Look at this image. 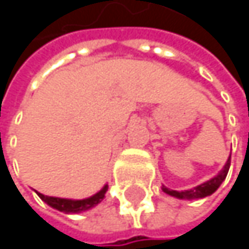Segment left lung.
<instances>
[{
  "mask_svg": "<svg viewBox=\"0 0 249 249\" xmlns=\"http://www.w3.org/2000/svg\"><path fill=\"white\" fill-rule=\"evenodd\" d=\"M229 166H231V156H229L226 164L224 166V169L221 170V173L218 174V176H215L213 178H211V180H208V181H205V183H202V184H199V186H196V187H193L190 190H183V192L170 190V189H167V187L163 186V192L167 193V195H170V196L177 197V199H187V200L206 197V196L212 195L222 184V181H224L226 174H228V170H229Z\"/></svg>",
  "mask_w": 249,
  "mask_h": 249,
  "instance_id": "obj_1",
  "label": "left lung"
}]
</instances>
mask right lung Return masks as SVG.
<instances>
[{
    "label": "right lung",
    "instance_id": "add662e5",
    "mask_svg": "<svg viewBox=\"0 0 249 249\" xmlns=\"http://www.w3.org/2000/svg\"><path fill=\"white\" fill-rule=\"evenodd\" d=\"M108 190V184H105L98 193H95L93 196L88 197V199H82V200H72V199H62V197H52V196H46L37 192L38 197L46 202L49 206H52L53 209H57L60 212L65 213H79L88 209H92L93 206H96L98 203L102 202V199L105 197V193Z\"/></svg>",
    "mask_w": 249,
    "mask_h": 249
}]
</instances>
